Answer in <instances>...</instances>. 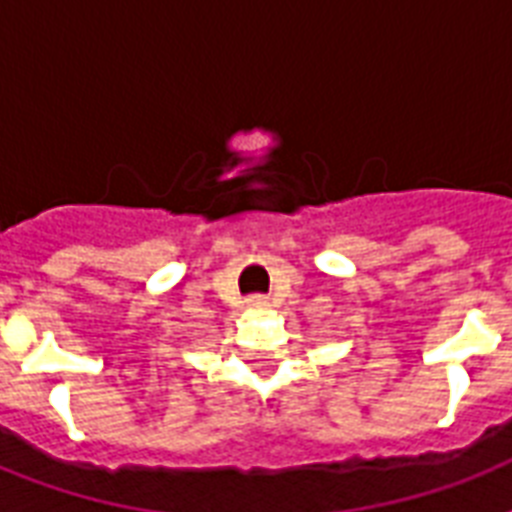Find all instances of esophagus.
I'll return each mask as SVG.
<instances>
[{"instance_id":"obj_1","label":"esophagus","mask_w":512,"mask_h":512,"mask_svg":"<svg viewBox=\"0 0 512 512\" xmlns=\"http://www.w3.org/2000/svg\"><path fill=\"white\" fill-rule=\"evenodd\" d=\"M249 305H252V308H263V305H268V297H263V295H252L247 300Z\"/></svg>"}]
</instances>
